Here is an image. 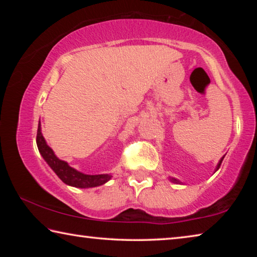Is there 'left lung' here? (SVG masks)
Returning <instances> with one entry per match:
<instances>
[{"label":"left lung","instance_id":"obj_1","mask_svg":"<svg viewBox=\"0 0 257 257\" xmlns=\"http://www.w3.org/2000/svg\"><path fill=\"white\" fill-rule=\"evenodd\" d=\"M223 159H224V156H222V158L220 159V161H219V163H217V165H216V168H215V170H214V172H216L217 170H219V168H220V165H221V163H222V161H223ZM169 180H170L171 182H173V184H182V182L180 181V180H178V179H176V178H172V177H170L169 178Z\"/></svg>","mask_w":257,"mask_h":257}]
</instances>
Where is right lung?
Segmentation results:
<instances>
[{"mask_svg":"<svg viewBox=\"0 0 257 257\" xmlns=\"http://www.w3.org/2000/svg\"><path fill=\"white\" fill-rule=\"evenodd\" d=\"M36 143L38 151H40L43 159L50 165V168L55 172L64 184L76 187V188H93V187L102 186L112 178L111 173H103V175H86L76 170L68 164V162L60 160L54 154L53 150L47 145L44 136L42 134L41 121H38Z\"/></svg>","mask_w":257,"mask_h":257,"instance_id":"add662e5","label":"right lung"}]
</instances>
